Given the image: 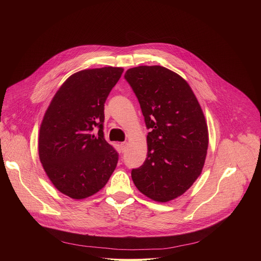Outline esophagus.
<instances>
[{"label": "esophagus", "instance_id": "1", "mask_svg": "<svg viewBox=\"0 0 261 261\" xmlns=\"http://www.w3.org/2000/svg\"><path fill=\"white\" fill-rule=\"evenodd\" d=\"M126 145H127V143H126V142H122V143H120L119 147H120V149H121V151H124V150H125V149H126Z\"/></svg>", "mask_w": 261, "mask_h": 261}]
</instances>
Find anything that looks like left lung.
<instances>
[{"label": "left lung", "mask_w": 261, "mask_h": 261, "mask_svg": "<svg viewBox=\"0 0 261 261\" xmlns=\"http://www.w3.org/2000/svg\"><path fill=\"white\" fill-rule=\"evenodd\" d=\"M140 102L148 154L132 178L144 195L169 202L183 195L200 176L208 149V127L186 80L163 66H138L124 74Z\"/></svg>", "instance_id": "1"}]
</instances>
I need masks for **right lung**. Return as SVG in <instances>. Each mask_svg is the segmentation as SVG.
<instances>
[{
	"mask_svg": "<svg viewBox=\"0 0 261 261\" xmlns=\"http://www.w3.org/2000/svg\"><path fill=\"white\" fill-rule=\"evenodd\" d=\"M123 72L120 67L85 69L66 79L52 98L39 132V158L62 194L84 199L110 180L118 153L105 139V103Z\"/></svg>",
	"mask_w": 261,
	"mask_h": 261,
	"instance_id": "right-lung-1",
	"label": "right lung"
}]
</instances>
